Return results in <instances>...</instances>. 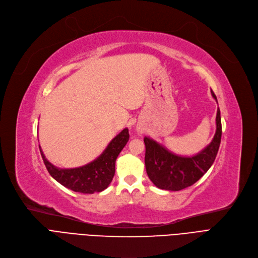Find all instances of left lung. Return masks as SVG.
Wrapping results in <instances>:
<instances>
[{
	"label": "left lung",
	"instance_id": "obj_1",
	"mask_svg": "<svg viewBox=\"0 0 258 258\" xmlns=\"http://www.w3.org/2000/svg\"><path fill=\"white\" fill-rule=\"evenodd\" d=\"M212 96L216 100L214 92ZM217 102V100H216ZM222 139V120L219 108L216 113V132L212 142L194 156H180L169 151L150 138H145V166L154 185L163 190L179 191L198 181L215 161Z\"/></svg>",
	"mask_w": 258,
	"mask_h": 258
}]
</instances>
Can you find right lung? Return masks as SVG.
I'll return each instance as SVG.
<instances>
[{"instance_id":"obj_1","label":"right lung","mask_w":258,"mask_h":258,"mask_svg":"<svg viewBox=\"0 0 258 258\" xmlns=\"http://www.w3.org/2000/svg\"><path fill=\"white\" fill-rule=\"evenodd\" d=\"M129 141V131L125 128L109 143L104 152L93 162L71 169H60L47 161L41 147L40 151L44 164L56 181L64 187L80 193L92 194L102 192L112 181L115 172V161Z\"/></svg>"}]
</instances>
